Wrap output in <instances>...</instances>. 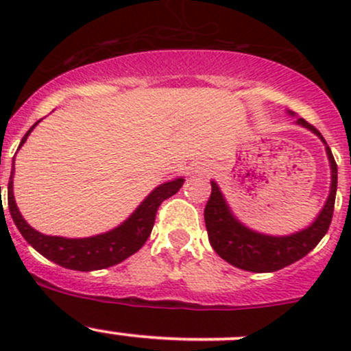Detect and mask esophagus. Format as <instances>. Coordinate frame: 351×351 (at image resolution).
Here are the masks:
<instances>
[{"instance_id":"34e87169","label":"esophagus","mask_w":351,"mask_h":351,"mask_svg":"<svg viewBox=\"0 0 351 351\" xmlns=\"http://www.w3.org/2000/svg\"><path fill=\"white\" fill-rule=\"evenodd\" d=\"M205 171H207V169H205V168H198V169H195V173H198V175H204Z\"/></svg>"}]
</instances>
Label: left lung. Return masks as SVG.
<instances>
[{"label": "left lung", "mask_w": 351, "mask_h": 351, "mask_svg": "<svg viewBox=\"0 0 351 351\" xmlns=\"http://www.w3.org/2000/svg\"><path fill=\"white\" fill-rule=\"evenodd\" d=\"M297 123L313 130L323 141L324 146H326L329 166H331L329 197L323 210L319 212L316 221L309 228L290 236H267L251 231L232 215L217 183L210 182L212 192L204 210L208 241L222 260L241 268V270L268 274V271L282 270V268L295 263L297 260L304 258L311 250L317 246V243L323 239V236L328 232L329 224H331L332 210H335L336 185H338V166H336L331 149H329L319 130L304 119H297Z\"/></svg>", "instance_id": "obj_1"}]
</instances>
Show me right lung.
<instances>
[{
  "mask_svg": "<svg viewBox=\"0 0 351 351\" xmlns=\"http://www.w3.org/2000/svg\"><path fill=\"white\" fill-rule=\"evenodd\" d=\"M38 122H35L28 129L20 146H23L28 134L34 130V127ZM13 171H15V168H13ZM13 171L10 175L8 182V208L20 234L42 256L61 265V267L77 271L101 270V268L113 267V265L129 258L136 251H139L149 238L151 231H153L156 212H158L159 205L166 198L175 195L182 189L183 182H185L183 178H176L156 186L153 192L144 198L143 204L134 210V214L112 231L91 236V238L67 239L59 238V236H45L27 224V221L22 217L19 207H16L15 197H13Z\"/></svg>",
  "mask_w": 351,
  "mask_h": 351,
  "instance_id": "right-lung-1",
  "label": "right lung"
}]
</instances>
